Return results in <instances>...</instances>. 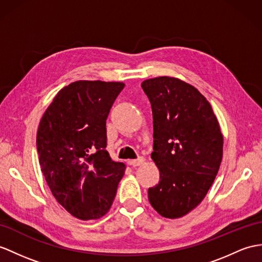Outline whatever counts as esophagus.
<instances>
[{
	"label": "esophagus",
	"mask_w": 262,
	"mask_h": 262,
	"mask_svg": "<svg viewBox=\"0 0 262 262\" xmlns=\"http://www.w3.org/2000/svg\"><path fill=\"white\" fill-rule=\"evenodd\" d=\"M145 162V159L143 157H139L138 159H136V160H131L130 161V165H132V167H139V165H141Z\"/></svg>",
	"instance_id": "1"
}]
</instances>
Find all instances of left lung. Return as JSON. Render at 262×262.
Here are the masks:
<instances>
[{
  "mask_svg": "<svg viewBox=\"0 0 262 262\" xmlns=\"http://www.w3.org/2000/svg\"><path fill=\"white\" fill-rule=\"evenodd\" d=\"M151 102L153 152L160 171L148 198L168 219L188 214L205 199L218 173L223 136L210 102L198 89L173 76L148 79L141 84Z\"/></svg>",
  "mask_w": 262,
  "mask_h": 262,
  "instance_id": "8db88e82",
  "label": "left lung"
}]
</instances>
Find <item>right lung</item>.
Here are the masks:
<instances>
[{
	"instance_id": "1",
	"label": "right lung",
	"mask_w": 262,
	"mask_h": 262,
	"mask_svg": "<svg viewBox=\"0 0 262 262\" xmlns=\"http://www.w3.org/2000/svg\"><path fill=\"white\" fill-rule=\"evenodd\" d=\"M122 82L80 80L57 92L41 118L36 149L56 201L80 220L109 211L125 164L106 151L105 121Z\"/></svg>"
}]
</instances>
